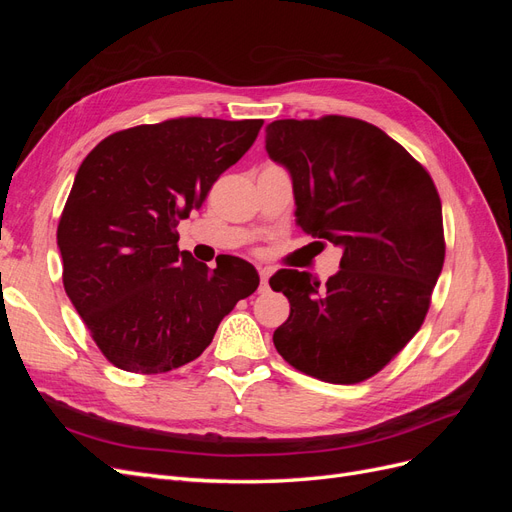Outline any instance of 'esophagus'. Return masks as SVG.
Masks as SVG:
<instances>
[{"instance_id":"obj_1","label":"esophagus","mask_w":512,"mask_h":512,"mask_svg":"<svg viewBox=\"0 0 512 512\" xmlns=\"http://www.w3.org/2000/svg\"><path fill=\"white\" fill-rule=\"evenodd\" d=\"M269 277H271L269 269H260V286H258L260 292H265L269 288Z\"/></svg>"}]
</instances>
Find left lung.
Returning a JSON list of instances; mask_svg holds the SVG:
<instances>
[{"instance_id":"1","label":"left lung","mask_w":512,"mask_h":512,"mask_svg":"<svg viewBox=\"0 0 512 512\" xmlns=\"http://www.w3.org/2000/svg\"><path fill=\"white\" fill-rule=\"evenodd\" d=\"M267 153L292 177L297 224L344 250L324 286L297 269L271 277L290 301L273 344L307 376L363 382L427 316L446 250L436 185L389 134L342 115L269 123Z\"/></svg>"}]
</instances>
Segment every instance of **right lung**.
I'll return each instance as SVG.
<instances>
[{
  "mask_svg": "<svg viewBox=\"0 0 512 512\" xmlns=\"http://www.w3.org/2000/svg\"><path fill=\"white\" fill-rule=\"evenodd\" d=\"M262 119L179 117L106 136L83 160L57 226L64 288L100 352L132 374L198 359L222 318L258 288L256 269L213 271L179 252V220L205 203Z\"/></svg>",
  "mask_w": 512,
  "mask_h": 512,
  "instance_id": "add662e5",
  "label": "right lung"
}]
</instances>
